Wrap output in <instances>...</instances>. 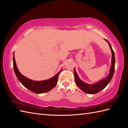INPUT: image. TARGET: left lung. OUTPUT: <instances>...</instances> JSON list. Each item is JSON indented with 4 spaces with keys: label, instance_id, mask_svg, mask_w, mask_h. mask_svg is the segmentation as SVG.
<instances>
[{
    "label": "left lung",
    "instance_id": "8db88e82",
    "mask_svg": "<svg viewBox=\"0 0 128 128\" xmlns=\"http://www.w3.org/2000/svg\"><path fill=\"white\" fill-rule=\"evenodd\" d=\"M105 40L107 41L108 44L110 48L111 52H112V66H111L110 70V74L107 77L104 78V79L100 81L96 84H88L85 82H83L82 80L80 79L78 75V74L76 72L75 70L74 69V76H75V83L76 84V85L81 90H82L84 92L89 94H96L98 92L100 91L103 88H104L106 86H107L108 84L110 83L111 79L113 76L114 72V69H115V56H114V52L113 50V49L111 47L110 43L108 42L107 40Z\"/></svg>",
    "mask_w": 128,
    "mask_h": 128
}]
</instances>
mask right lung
I'll return each instance as SVG.
<instances>
[{
	"label": "right lung",
	"instance_id": "obj_1",
	"mask_svg": "<svg viewBox=\"0 0 128 128\" xmlns=\"http://www.w3.org/2000/svg\"><path fill=\"white\" fill-rule=\"evenodd\" d=\"M13 66L16 76H17L19 81L30 91L37 94L46 93L53 88L56 85L57 82H58V75L61 72L60 70L54 76L48 80L43 81H34L29 79V78L24 76L18 71L15 62L14 52L13 54Z\"/></svg>",
	"mask_w": 128,
	"mask_h": 128
}]
</instances>
